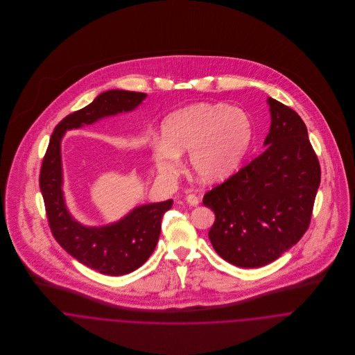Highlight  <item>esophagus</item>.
Returning <instances> with one entry per match:
<instances>
[{
    "label": "esophagus",
    "mask_w": 355,
    "mask_h": 355,
    "mask_svg": "<svg viewBox=\"0 0 355 355\" xmlns=\"http://www.w3.org/2000/svg\"><path fill=\"white\" fill-rule=\"evenodd\" d=\"M186 201H187V203L193 205V206H197V205L200 203V198H198L196 194H189V196L186 197Z\"/></svg>",
    "instance_id": "obj_1"
}]
</instances>
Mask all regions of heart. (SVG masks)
<instances>
[{
  "label": "heart",
  "instance_id": "b5f03b06",
  "mask_svg": "<svg viewBox=\"0 0 355 355\" xmlns=\"http://www.w3.org/2000/svg\"><path fill=\"white\" fill-rule=\"evenodd\" d=\"M252 141V123L239 107L200 103L172 113L162 124V141L153 139L157 171L172 179L180 173V154L198 179L216 182L239 164Z\"/></svg>",
  "mask_w": 355,
  "mask_h": 355
}]
</instances>
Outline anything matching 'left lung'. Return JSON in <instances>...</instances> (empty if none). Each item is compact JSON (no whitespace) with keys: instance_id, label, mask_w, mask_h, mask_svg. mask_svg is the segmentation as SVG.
Wrapping results in <instances>:
<instances>
[{"instance_id":"left-lung-1","label":"left lung","mask_w":355,"mask_h":355,"mask_svg":"<svg viewBox=\"0 0 355 355\" xmlns=\"http://www.w3.org/2000/svg\"><path fill=\"white\" fill-rule=\"evenodd\" d=\"M266 150L203 196L216 220L213 249L241 268H259L297 245L309 228L321 180L317 154L301 116L268 98Z\"/></svg>"}]
</instances>
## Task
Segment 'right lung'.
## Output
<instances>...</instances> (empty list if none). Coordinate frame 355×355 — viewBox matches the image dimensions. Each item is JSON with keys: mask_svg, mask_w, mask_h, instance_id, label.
Masks as SVG:
<instances>
[{"mask_svg": "<svg viewBox=\"0 0 355 355\" xmlns=\"http://www.w3.org/2000/svg\"><path fill=\"white\" fill-rule=\"evenodd\" d=\"M145 98V93L109 90L90 105L68 114L55 125L41 165L40 187L54 239L79 262L109 276L127 275L148 261L157 246L162 217L173 201L135 207L123 220L106 227L79 224L67 210L62 198L60 141L67 130L130 112Z\"/></svg>", "mask_w": 355, "mask_h": 355, "instance_id": "obj_1", "label": "right lung"}]
</instances>
